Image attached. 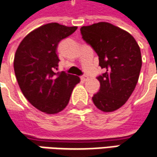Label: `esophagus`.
Here are the masks:
<instances>
[{
    "mask_svg": "<svg viewBox=\"0 0 157 157\" xmlns=\"http://www.w3.org/2000/svg\"><path fill=\"white\" fill-rule=\"evenodd\" d=\"M88 78H89V77H88V75H82V76H81V80H82V81H83V82H84V81H87Z\"/></svg>",
    "mask_w": 157,
    "mask_h": 157,
    "instance_id": "34e87169",
    "label": "esophagus"
}]
</instances>
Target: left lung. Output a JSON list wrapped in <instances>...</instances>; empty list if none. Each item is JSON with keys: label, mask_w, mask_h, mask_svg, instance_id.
<instances>
[{"label": "left lung", "mask_w": 157, "mask_h": 157, "mask_svg": "<svg viewBox=\"0 0 157 157\" xmlns=\"http://www.w3.org/2000/svg\"><path fill=\"white\" fill-rule=\"evenodd\" d=\"M80 31L105 69L97 77L100 89L93 103L103 112H113L128 100L137 84L142 64L140 47L131 34L109 23L82 26Z\"/></svg>", "instance_id": "1"}]
</instances>
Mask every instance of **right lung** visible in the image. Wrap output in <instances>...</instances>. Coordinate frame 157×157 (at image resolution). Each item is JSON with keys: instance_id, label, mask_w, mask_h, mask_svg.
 Here are the masks:
<instances>
[{"instance_id": "add662e5", "label": "right lung", "mask_w": 157, "mask_h": 157, "mask_svg": "<svg viewBox=\"0 0 157 157\" xmlns=\"http://www.w3.org/2000/svg\"><path fill=\"white\" fill-rule=\"evenodd\" d=\"M57 23L44 24L22 40L14 59V70L24 96L34 107L48 114L61 112L80 82L65 71L56 73L59 43L76 31Z\"/></svg>"}]
</instances>
